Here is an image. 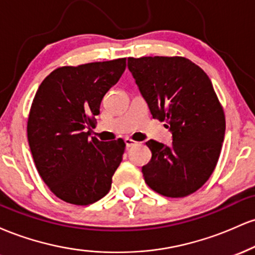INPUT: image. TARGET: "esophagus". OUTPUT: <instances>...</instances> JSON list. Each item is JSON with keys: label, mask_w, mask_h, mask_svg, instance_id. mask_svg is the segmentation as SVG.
<instances>
[{"label": "esophagus", "mask_w": 255, "mask_h": 255, "mask_svg": "<svg viewBox=\"0 0 255 255\" xmlns=\"http://www.w3.org/2000/svg\"><path fill=\"white\" fill-rule=\"evenodd\" d=\"M125 142H126V146H127V147H131V146H134L136 144V141H134V140L129 139V137H126Z\"/></svg>", "instance_id": "34e87169"}]
</instances>
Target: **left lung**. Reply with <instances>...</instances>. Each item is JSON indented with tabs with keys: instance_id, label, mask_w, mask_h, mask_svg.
<instances>
[{
	"instance_id": "8db88e82",
	"label": "left lung",
	"mask_w": 255,
	"mask_h": 255,
	"mask_svg": "<svg viewBox=\"0 0 255 255\" xmlns=\"http://www.w3.org/2000/svg\"><path fill=\"white\" fill-rule=\"evenodd\" d=\"M129 69L152 118L165 121L172 144L148 140L152 158L145 182L169 198L197 192L217 165L225 133L224 111L212 83L188 58H128Z\"/></svg>"
}]
</instances>
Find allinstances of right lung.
Wrapping results in <instances>:
<instances>
[{
  "label": "right lung",
  "mask_w": 255,
  "mask_h": 255,
  "mask_svg": "<svg viewBox=\"0 0 255 255\" xmlns=\"http://www.w3.org/2000/svg\"><path fill=\"white\" fill-rule=\"evenodd\" d=\"M125 69L126 58L60 67L38 87L27 121L28 145L40 177L66 203L90 205L110 191L126 144L90 137V127Z\"/></svg>",
  "instance_id": "1"
}]
</instances>
